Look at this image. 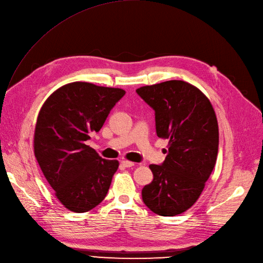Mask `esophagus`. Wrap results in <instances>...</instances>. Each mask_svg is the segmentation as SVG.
Wrapping results in <instances>:
<instances>
[{"instance_id": "34e87169", "label": "esophagus", "mask_w": 263, "mask_h": 263, "mask_svg": "<svg viewBox=\"0 0 263 263\" xmlns=\"http://www.w3.org/2000/svg\"><path fill=\"white\" fill-rule=\"evenodd\" d=\"M120 164L124 166V167H132V166H134V163L133 162H131V161H127V160H124V161H121L120 162Z\"/></svg>"}]
</instances>
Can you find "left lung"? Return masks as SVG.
Wrapping results in <instances>:
<instances>
[{
  "instance_id": "obj_1",
  "label": "left lung",
  "mask_w": 263,
  "mask_h": 263,
  "mask_svg": "<svg viewBox=\"0 0 263 263\" xmlns=\"http://www.w3.org/2000/svg\"><path fill=\"white\" fill-rule=\"evenodd\" d=\"M136 92L155 111L157 136L169 141L164 163L149 166L153 181L143 188V201L159 216L180 215L198 201L216 165L215 110L201 90L183 80L145 85Z\"/></svg>"
}]
</instances>
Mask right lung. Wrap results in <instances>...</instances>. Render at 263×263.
<instances>
[{
  "mask_svg": "<svg viewBox=\"0 0 263 263\" xmlns=\"http://www.w3.org/2000/svg\"><path fill=\"white\" fill-rule=\"evenodd\" d=\"M118 87L75 81L44 101L33 134V153L55 196L68 211H91L106 198L119 163L104 160L85 145L98 132L115 103Z\"/></svg>",
  "mask_w": 263,
  "mask_h": 263,
  "instance_id": "1",
  "label": "right lung"
}]
</instances>
